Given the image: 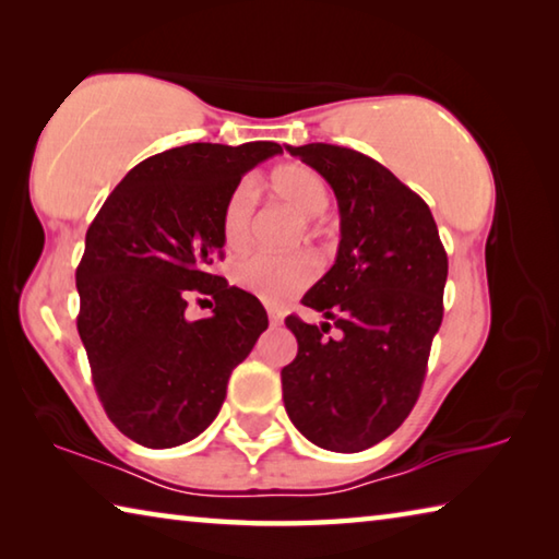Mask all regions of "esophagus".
I'll list each match as a JSON object with an SVG mask.
<instances>
[{
  "label": "esophagus",
  "instance_id": "34e87169",
  "mask_svg": "<svg viewBox=\"0 0 559 559\" xmlns=\"http://www.w3.org/2000/svg\"><path fill=\"white\" fill-rule=\"evenodd\" d=\"M269 320H271V325H278L281 320H283V313H281V310H276V308H269Z\"/></svg>",
  "mask_w": 559,
  "mask_h": 559
}]
</instances>
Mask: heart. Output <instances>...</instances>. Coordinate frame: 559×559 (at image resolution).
Instances as JSON below:
<instances>
[{
    "mask_svg": "<svg viewBox=\"0 0 559 559\" xmlns=\"http://www.w3.org/2000/svg\"><path fill=\"white\" fill-rule=\"evenodd\" d=\"M269 189L276 200L286 202L290 210H296L302 216L306 234H320L318 216L328 210L330 194L323 177L313 167L300 163L281 165L271 173ZM253 206H257V194H253L251 182H241L226 197L222 210V236L231 251H243L251 243ZM318 271L320 263L316 253L310 251H257L236 266V281L261 300L283 302L293 293L306 288L318 276Z\"/></svg>",
    "mask_w": 559,
    "mask_h": 559,
    "instance_id": "heart-1",
    "label": "heart"
}]
</instances>
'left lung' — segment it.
<instances>
[{
	"mask_svg": "<svg viewBox=\"0 0 559 559\" xmlns=\"http://www.w3.org/2000/svg\"><path fill=\"white\" fill-rule=\"evenodd\" d=\"M328 179L340 206L335 266L302 306L340 330L288 316L298 355L281 370L296 429L340 453L370 449L402 427L419 400L431 340L443 318L449 259L427 202L357 150L288 147Z\"/></svg>",
	"mask_w": 559,
	"mask_h": 559,
	"instance_id": "1",
	"label": "left lung"
}]
</instances>
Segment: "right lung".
<instances>
[{"mask_svg": "<svg viewBox=\"0 0 559 559\" xmlns=\"http://www.w3.org/2000/svg\"><path fill=\"white\" fill-rule=\"evenodd\" d=\"M278 143H192L132 167L86 231L75 269L79 335L108 419L140 447L192 441L219 414L234 367L269 328L257 296L214 276L222 210ZM212 295L210 319L186 300Z\"/></svg>", "mask_w": 559, "mask_h": 559, "instance_id": "right-lung-1", "label": "right lung"}]
</instances>
